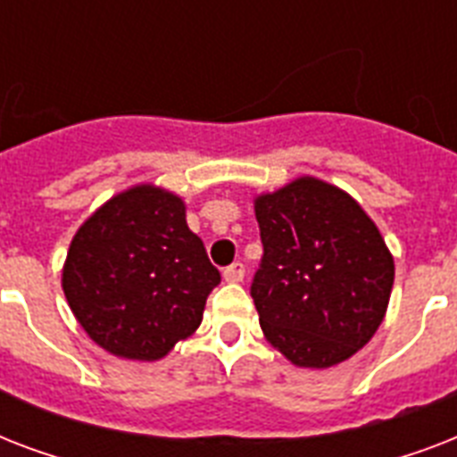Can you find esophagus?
Here are the masks:
<instances>
[{"label":"esophagus","instance_id":"34e87169","mask_svg":"<svg viewBox=\"0 0 457 457\" xmlns=\"http://www.w3.org/2000/svg\"><path fill=\"white\" fill-rule=\"evenodd\" d=\"M222 278H225V282H242L244 279V265L237 261V263L228 265L225 270H222Z\"/></svg>","mask_w":457,"mask_h":457}]
</instances>
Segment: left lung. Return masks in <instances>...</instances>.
<instances>
[{
	"mask_svg": "<svg viewBox=\"0 0 457 457\" xmlns=\"http://www.w3.org/2000/svg\"><path fill=\"white\" fill-rule=\"evenodd\" d=\"M263 263L251 296L261 329L296 368L348 361L382 325L394 256L362 206L325 179L301 175L253 199Z\"/></svg>",
	"mask_w": 457,
	"mask_h": 457,
	"instance_id": "8db88e82",
	"label": "left lung"
}]
</instances>
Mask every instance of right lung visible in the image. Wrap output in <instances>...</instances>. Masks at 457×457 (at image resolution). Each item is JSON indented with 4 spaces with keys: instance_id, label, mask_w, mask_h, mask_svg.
I'll return each instance as SVG.
<instances>
[{
    "instance_id": "add662e5",
    "label": "right lung",
    "mask_w": 457,
    "mask_h": 457,
    "mask_svg": "<svg viewBox=\"0 0 457 457\" xmlns=\"http://www.w3.org/2000/svg\"><path fill=\"white\" fill-rule=\"evenodd\" d=\"M220 282L187 228L182 196L152 182L118 192L82 222L61 287L96 346L125 361H161L196 332Z\"/></svg>"
}]
</instances>
